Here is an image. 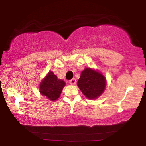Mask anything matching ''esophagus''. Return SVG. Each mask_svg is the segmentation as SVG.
<instances>
[{"label": "esophagus", "mask_w": 146, "mask_h": 146, "mask_svg": "<svg viewBox=\"0 0 146 146\" xmlns=\"http://www.w3.org/2000/svg\"><path fill=\"white\" fill-rule=\"evenodd\" d=\"M69 83H70V84H71V85H75V83H76V80H75V78L72 79V80H69Z\"/></svg>", "instance_id": "34e87169"}]
</instances>
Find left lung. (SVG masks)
<instances>
[{
    "label": "left lung",
    "instance_id": "obj_1",
    "mask_svg": "<svg viewBox=\"0 0 146 146\" xmlns=\"http://www.w3.org/2000/svg\"><path fill=\"white\" fill-rule=\"evenodd\" d=\"M78 86L85 97L95 100L101 96L106 87V79L101 72L91 68H85L78 81Z\"/></svg>",
    "mask_w": 146,
    "mask_h": 146
}]
</instances>
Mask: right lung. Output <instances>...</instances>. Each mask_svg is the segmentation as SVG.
Here are the masks:
<instances>
[{
  "label": "right lung",
  "mask_w": 146,
  "mask_h": 146,
  "mask_svg": "<svg viewBox=\"0 0 146 146\" xmlns=\"http://www.w3.org/2000/svg\"><path fill=\"white\" fill-rule=\"evenodd\" d=\"M65 85L64 81L58 79L53 71H49L40 84V93L50 101L55 102L60 98Z\"/></svg>",
  "instance_id": "add662e5"
}]
</instances>
